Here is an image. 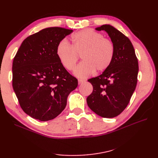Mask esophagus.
Wrapping results in <instances>:
<instances>
[{"label": "esophagus", "instance_id": "34e87169", "mask_svg": "<svg viewBox=\"0 0 158 158\" xmlns=\"http://www.w3.org/2000/svg\"><path fill=\"white\" fill-rule=\"evenodd\" d=\"M78 84H82V83H84V82H85V80H82V79H78Z\"/></svg>", "mask_w": 158, "mask_h": 158}]
</instances>
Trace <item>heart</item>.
<instances>
[{
	"mask_svg": "<svg viewBox=\"0 0 158 158\" xmlns=\"http://www.w3.org/2000/svg\"><path fill=\"white\" fill-rule=\"evenodd\" d=\"M70 45L64 40L56 47V55L61 65L73 70L81 56L82 62L76 66L74 74L79 78L92 75L95 70L102 73L111 66L114 54L113 42L102 33L91 29L81 30L71 37Z\"/></svg>",
	"mask_w": 158,
	"mask_h": 158,
	"instance_id": "obj_1",
	"label": "heart"
}]
</instances>
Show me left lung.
Instances as JSON below:
<instances>
[{"instance_id": "obj_1", "label": "left lung", "mask_w": 158, "mask_h": 158, "mask_svg": "<svg viewBox=\"0 0 158 158\" xmlns=\"http://www.w3.org/2000/svg\"><path fill=\"white\" fill-rule=\"evenodd\" d=\"M95 30L108 33L114 47V54L108 69L88 80L93 85V92L87 98V103L99 116L113 118L124 111L135 92L138 59L130 40L116 28L105 24Z\"/></svg>"}]
</instances>
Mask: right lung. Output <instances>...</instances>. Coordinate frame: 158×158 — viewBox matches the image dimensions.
<instances>
[{
    "label": "right lung",
    "mask_w": 158,
    "mask_h": 158,
    "mask_svg": "<svg viewBox=\"0 0 158 158\" xmlns=\"http://www.w3.org/2000/svg\"><path fill=\"white\" fill-rule=\"evenodd\" d=\"M73 31L47 27L23 40L12 63V86L22 110L41 121L56 117L78 86L56 55V47Z\"/></svg>",
    "instance_id": "obj_1"
}]
</instances>
